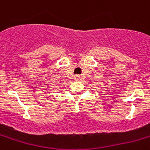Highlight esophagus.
Masks as SVG:
<instances>
[{
    "label": "esophagus",
    "mask_w": 150,
    "mask_h": 150,
    "mask_svg": "<svg viewBox=\"0 0 150 150\" xmlns=\"http://www.w3.org/2000/svg\"><path fill=\"white\" fill-rule=\"evenodd\" d=\"M79 80H80V76H76V77H75V81H79Z\"/></svg>",
    "instance_id": "34e87169"
}]
</instances>
